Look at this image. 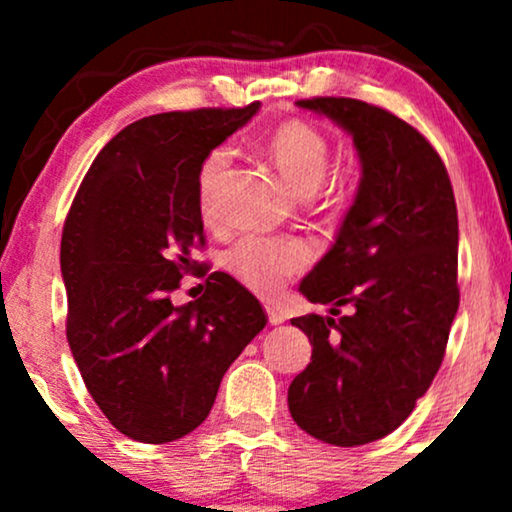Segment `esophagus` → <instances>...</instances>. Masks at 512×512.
Here are the masks:
<instances>
[{"instance_id": "1", "label": "esophagus", "mask_w": 512, "mask_h": 512, "mask_svg": "<svg viewBox=\"0 0 512 512\" xmlns=\"http://www.w3.org/2000/svg\"><path fill=\"white\" fill-rule=\"evenodd\" d=\"M267 317H269V322H272V325H281V322L286 320V315L281 313V310H276L274 305H267Z\"/></svg>"}]
</instances>
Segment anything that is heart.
I'll return each instance as SVG.
<instances>
[{
  "instance_id": "b5f03b06",
  "label": "heart",
  "mask_w": 512,
  "mask_h": 512,
  "mask_svg": "<svg viewBox=\"0 0 512 512\" xmlns=\"http://www.w3.org/2000/svg\"><path fill=\"white\" fill-rule=\"evenodd\" d=\"M269 154L298 195H313L330 166V142L313 122L291 117L272 129L267 139ZM231 161L228 146H216L204 156L197 175L199 207L209 211L223 168ZM313 260V252L296 238L243 236L223 252V269L250 291H279L291 276L301 274Z\"/></svg>"
}]
</instances>
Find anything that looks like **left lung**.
<instances>
[{"label": "left lung", "mask_w": 512, "mask_h": 512, "mask_svg": "<svg viewBox=\"0 0 512 512\" xmlns=\"http://www.w3.org/2000/svg\"><path fill=\"white\" fill-rule=\"evenodd\" d=\"M354 139L361 182L337 240L301 281L339 320L293 317L313 344L289 411L322 443L354 448L414 411L443 363L460 305L457 207L438 151L390 110L356 98H305Z\"/></svg>", "instance_id": "8db88e82"}]
</instances>
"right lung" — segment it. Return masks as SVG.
<instances>
[{
	"instance_id": "add662e5",
	"label": "right lung",
	"mask_w": 512,
	"mask_h": 512,
	"mask_svg": "<svg viewBox=\"0 0 512 512\" xmlns=\"http://www.w3.org/2000/svg\"><path fill=\"white\" fill-rule=\"evenodd\" d=\"M257 110L132 122L93 158L64 221L69 349L105 419L139 443L195 431L223 373L267 325L260 301L223 272L197 301L170 303L182 274L202 267L190 257L204 248L199 166Z\"/></svg>"
}]
</instances>
